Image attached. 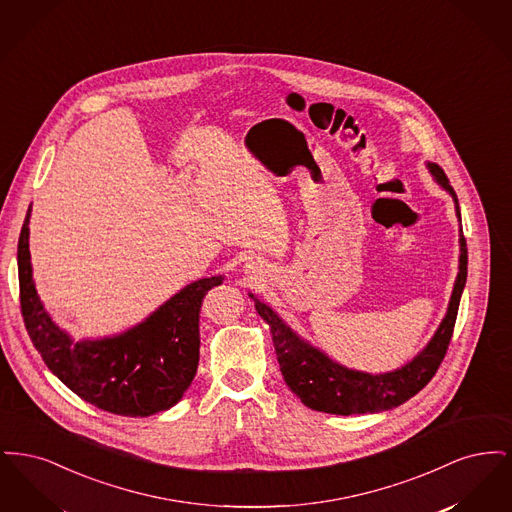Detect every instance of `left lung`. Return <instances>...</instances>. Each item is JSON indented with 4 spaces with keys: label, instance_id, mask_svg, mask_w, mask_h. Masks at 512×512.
<instances>
[{
    "label": "left lung",
    "instance_id": "left-lung-1",
    "mask_svg": "<svg viewBox=\"0 0 512 512\" xmlns=\"http://www.w3.org/2000/svg\"><path fill=\"white\" fill-rule=\"evenodd\" d=\"M428 169L434 174L439 186L453 195L457 217L461 219L459 199L453 186L449 184V178L436 163H428ZM459 242V274L451 293L447 315L441 320L438 332L413 361L386 374H368L334 363L322 351L301 340L268 305L251 295L257 313L270 326L282 376L288 388L301 399L303 405L313 411L341 416L390 411L409 401L434 378L453 336L457 311L466 284L468 251L463 234Z\"/></svg>",
    "mask_w": 512,
    "mask_h": 512
}]
</instances>
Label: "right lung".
Masks as SVG:
<instances>
[{
  "instance_id": "right-lung-1",
  "label": "right lung",
  "mask_w": 512,
  "mask_h": 512,
  "mask_svg": "<svg viewBox=\"0 0 512 512\" xmlns=\"http://www.w3.org/2000/svg\"><path fill=\"white\" fill-rule=\"evenodd\" d=\"M28 220L19 236V292L26 332L49 370L80 399L121 416H149L176 405L199 363V311L222 276L201 278L121 336L74 343L42 305L28 251Z\"/></svg>"
}]
</instances>
